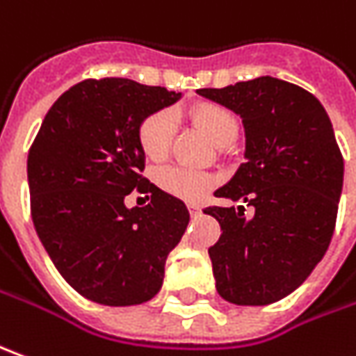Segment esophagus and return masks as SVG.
<instances>
[{
    "mask_svg": "<svg viewBox=\"0 0 356 356\" xmlns=\"http://www.w3.org/2000/svg\"><path fill=\"white\" fill-rule=\"evenodd\" d=\"M188 212H191L193 216H197L198 212H200V207H198V204H195V202H191V204H188Z\"/></svg>",
    "mask_w": 356,
    "mask_h": 356,
    "instance_id": "esophagus-1",
    "label": "esophagus"
}]
</instances>
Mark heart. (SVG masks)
Here are the masks:
<instances>
[{
  "label": "heart",
  "mask_w": 356,
  "mask_h": 356,
  "mask_svg": "<svg viewBox=\"0 0 356 356\" xmlns=\"http://www.w3.org/2000/svg\"><path fill=\"white\" fill-rule=\"evenodd\" d=\"M193 120L202 128L216 144H228L238 134V120L234 113L222 105L202 103L191 113ZM175 132V118L169 111H156L147 115L138 127V144L144 156L152 161H161L169 154ZM158 185L165 193L183 200H198L216 185V177L207 171L169 165L159 169Z\"/></svg>",
  "instance_id": "b5f03b06"
}]
</instances>
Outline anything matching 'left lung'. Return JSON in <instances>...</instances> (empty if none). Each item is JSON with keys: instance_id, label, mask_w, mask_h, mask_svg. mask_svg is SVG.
Here are the masks:
<instances>
[{"instance_id": "obj_1", "label": "left lung", "mask_w": 356, "mask_h": 356, "mask_svg": "<svg viewBox=\"0 0 356 356\" xmlns=\"http://www.w3.org/2000/svg\"><path fill=\"white\" fill-rule=\"evenodd\" d=\"M238 113L245 161L214 195L243 207H209L222 236L209 249L216 290L238 306L289 296L325 255L335 229L343 156L321 103L302 87L263 76L224 89H198Z\"/></svg>"}]
</instances>
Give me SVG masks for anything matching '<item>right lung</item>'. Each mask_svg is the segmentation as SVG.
<instances>
[{"label": "right lung", "mask_w": 356, "mask_h": 356, "mask_svg": "<svg viewBox=\"0 0 356 356\" xmlns=\"http://www.w3.org/2000/svg\"><path fill=\"white\" fill-rule=\"evenodd\" d=\"M181 93L124 77L83 79L46 113L26 161L31 216L58 273L87 300L154 298L169 251L188 224L181 198L144 177L140 122ZM147 192L142 209L124 197Z\"/></svg>", "instance_id": "add662e5"}]
</instances>
